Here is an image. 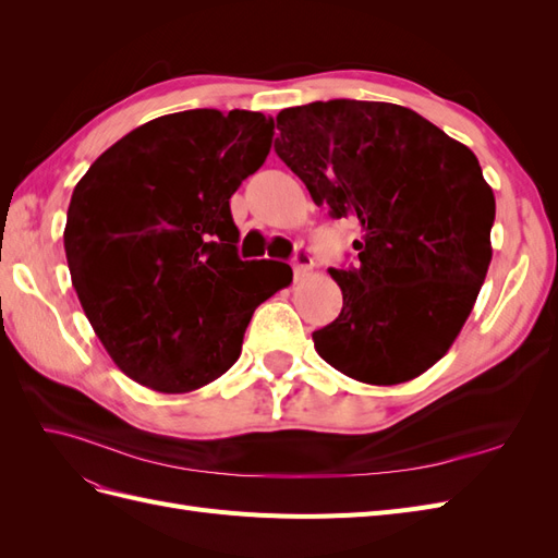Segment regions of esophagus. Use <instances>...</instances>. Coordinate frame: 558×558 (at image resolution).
<instances>
[{"mask_svg": "<svg viewBox=\"0 0 558 558\" xmlns=\"http://www.w3.org/2000/svg\"><path fill=\"white\" fill-rule=\"evenodd\" d=\"M291 265H293V272H295V277H305V275H310V272H312V267H314L312 253H310L307 248H302V246H300V248L295 251V256H293Z\"/></svg>", "mask_w": 558, "mask_h": 558, "instance_id": "34e87169", "label": "esophagus"}]
</instances>
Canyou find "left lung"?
<instances>
[{"label": "left lung", "instance_id": "left-lung-1", "mask_svg": "<svg viewBox=\"0 0 558 558\" xmlns=\"http://www.w3.org/2000/svg\"><path fill=\"white\" fill-rule=\"evenodd\" d=\"M277 156L332 218L359 265L330 269L344 305L312 335L342 375L391 386L440 361L492 263L496 197L475 154L408 107L330 99L277 116Z\"/></svg>", "mask_w": 558, "mask_h": 558}]
</instances>
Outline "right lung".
<instances>
[{
  "label": "right lung",
  "instance_id": "add662e5",
  "mask_svg": "<svg viewBox=\"0 0 558 558\" xmlns=\"http://www.w3.org/2000/svg\"><path fill=\"white\" fill-rule=\"evenodd\" d=\"M275 121L193 109L132 130L76 183L64 226L72 283L111 361L142 386L189 393L240 359L260 302L291 283L240 260L230 197L265 162ZM272 274L259 275V263Z\"/></svg>",
  "mask_w": 558,
  "mask_h": 558
}]
</instances>
